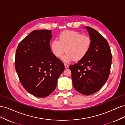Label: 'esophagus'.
Returning <instances> with one entry per match:
<instances>
[{"label":"esophagus","mask_w":125,"mask_h":125,"mask_svg":"<svg viewBox=\"0 0 125 125\" xmlns=\"http://www.w3.org/2000/svg\"><path fill=\"white\" fill-rule=\"evenodd\" d=\"M64 65H65V68H68V67H69V66H68V65H67V63H64Z\"/></svg>","instance_id":"34e87169"}]
</instances>
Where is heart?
<instances>
[{
  "label": "heart",
  "mask_w": 125,
  "mask_h": 125,
  "mask_svg": "<svg viewBox=\"0 0 125 125\" xmlns=\"http://www.w3.org/2000/svg\"><path fill=\"white\" fill-rule=\"evenodd\" d=\"M91 45V40L87 35L74 31H65L60 34L58 40H54L50 45L52 53L59 58L63 53L65 48L66 53L62 59L69 62L74 59L76 61L82 59L88 53Z\"/></svg>",
  "instance_id": "1"
}]
</instances>
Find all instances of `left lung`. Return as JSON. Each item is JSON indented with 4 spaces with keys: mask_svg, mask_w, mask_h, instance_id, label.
I'll return each mask as SVG.
<instances>
[{
    "mask_svg": "<svg viewBox=\"0 0 125 125\" xmlns=\"http://www.w3.org/2000/svg\"><path fill=\"white\" fill-rule=\"evenodd\" d=\"M91 40L88 53L74 65H71L73 84L78 92L89 95L99 91L107 81L112 63L108 43L95 30L86 26Z\"/></svg>",
    "mask_w": 125,
    "mask_h": 125,
    "instance_id": "obj_1",
    "label": "left lung"
}]
</instances>
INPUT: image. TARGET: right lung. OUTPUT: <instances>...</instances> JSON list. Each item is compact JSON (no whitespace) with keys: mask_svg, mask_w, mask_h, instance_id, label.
<instances>
[{"mask_svg":"<svg viewBox=\"0 0 125 125\" xmlns=\"http://www.w3.org/2000/svg\"><path fill=\"white\" fill-rule=\"evenodd\" d=\"M52 38L51 30H34L21 42L16 51L15 66L21 83L39 97L54 91L65 69L63 63L51 52Z\"/></svg>","mask_w":125,"mask_h":125,"instance_id":"obj_1","label":"right lung"}]
</instances>
